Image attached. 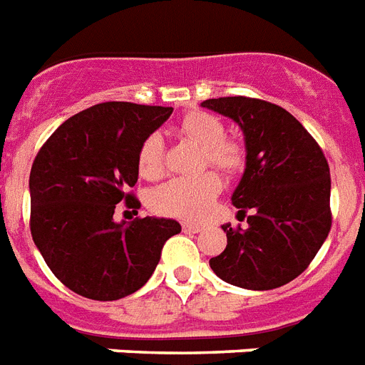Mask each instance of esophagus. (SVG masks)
<instances>
[{"label":"esophagus","instance_id":"obj_1","mask_svg":"<svg viewBox=\"0 0 365 365\" xmlns=\"http://www.w3.org/2000/svg\"><path fill=\"white\" fill-rule=\"evenodd\" d=\"M182 231H185V233H200L201 227L197 224H188V222H185V224H182Z\"/></svg>","mask_w":365,"mask_h":365}]
</instances>
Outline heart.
Wrapping results in <instances>:
<instances>
[{
  "mask_svg": "<svg viewBox=\"0 0 365 365\" xmlns=\"http://www.w3.org/2000/svg\"><path fill=\"white\" fill-rule=\"evenodd\" d=\"M177 132L201 147V165H212L225 175H237L246 165V147L225 135V125L218 115L205 110H192L180 117ZM138 171L145 179H158L164 173V141L149 134L138 149ZM222 182L212 171L195 177H177L155 188L149 207L156 215L182 220H201L220 194Z\"/></svg>",
  "mask_w": 365,
  "mask_h": 365,
  "instance_id": "heart-1",
  "label": "heart"
}]
</instances>
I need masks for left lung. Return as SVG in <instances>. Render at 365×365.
Listing matches in <instances>:
<instances>
[{"instance_id":"1","label":"left lung","mask_w":365,"mask_h":365,"mask_svg":"<svg viewBox=\"0 0 365 365\" xmlns=\"http://www.w3.org/2000/svg\"><path fill=\"white\" fill-rule=\"evenodd\" d=\"M201 106L239 123L246 141V170L231 201L248 227L222 225L227 246L210 259V269L237 287H282L308 269L332 225L323 149L272 102L220 96Z\"/></svg>"}]
</instances>
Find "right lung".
<instances>
[{
  "label": "right lung",
  "mask_w": 365,
  "mask_h": 365,
  "mask_svg": "<svg viewBox=\"0 0 365 365\" xmlns=\"http://www.w3.org/2000/svg\"><path fill=\"white\" fill-rule=\"evenodd\" d=\"M173 108L102 102L53 132L29 175L33 242L65 287L91 300H119L147 284L165 240L180 224L165 218L113 222L115 205L140 209L138 149Z\"/></svg>",
  "instance_id": "1"
}]
</instances>
